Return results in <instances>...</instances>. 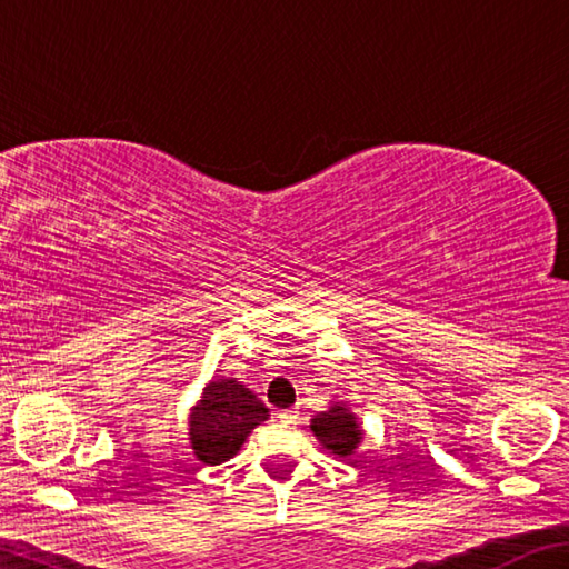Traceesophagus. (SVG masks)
I'll return each mask as SVG.
<instances>
[{"label":"esophagus","instance_id":"esophagus-1","mask_svg":"<svg viewBox=\"0 0 569 569\" xmlns=\"http://www.w3.org/2000/svg\"><path fill=\"white\" fill-rule=\"evenodd\" d=\"M278 418H281V422L293 426V422H298V410H283V413H278Z\"/></svg>","mask_w":569,"mask_h":569}]
</instances>
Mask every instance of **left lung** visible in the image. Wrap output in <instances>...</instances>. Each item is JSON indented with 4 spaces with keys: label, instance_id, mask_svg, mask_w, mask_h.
Returning <instances> with one entry per match:
<instances>
[{
    "label": "left lung",
    "instance_id": "8db88e82",
    "mask_svg": "<svg viewBox=\"0 0 569 569\" xmlns=\"http://www.w3.org/2000/svg\"><path fill=\"white\" fill-rule=\"evenodd\" d=\"M310 430L325 450L337 457H352L361 442V422L345 403H335L310 420Z\"/></svg>",
    "mask_w": 569,
    "mask_h": 569
}]
</instances>
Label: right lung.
<instances>
[{
  "label": "right lung",
  "mask_w": 569,
  "mask_h": 569,
  "mask_svg": "<svg viewBox=\"0 0 569 569\" xmlns=\"http://www.w3.org/2000/svg\"><path fill=\"white\" fill-rule=\"evenodd\" d=\"M269 418L257 393L234 379H212L202 389L188 420L192 452L204 465H222L244 445L249 432Z\"/></svg>",
  "instance_id": "obj_1"
}]
</instances>
